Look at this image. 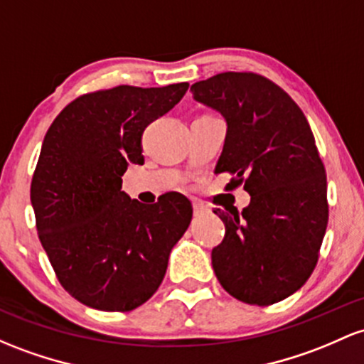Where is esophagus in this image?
<instances>
[{
    "instance_id": "34e87169",
    "label": "esophagus",
    "mask_w": 364,
    "mask_h": 364,
    "mask_svg": "<svg viewBox=\"0 0 364 364\" xmlns=\"http://www.w3.org/2000/svg\"><path fill=\"white\" fill-rule=\"evenodd\" d=\"M207 213H210L209 207L203 205V203H200V202H193V214L195 215H203Z\"/></svg>"
}]
</instances>
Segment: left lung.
Here are the masks:
<instances>
[{
	"mask_svg": "<svg viewBox=\"0 0 364 364\" xmlns=\"http://www.w3.org/2000/svg\"><path fill=\"white\" fill-rule=\"evenodd\" d=\"M226 119L215 173H230L250 203L214 210L225 238L213 267L228 294L269 306L297 292L316 267L328 225L326 174L306 115L285 91L254 72H223L190 87Z\"/></svg>",
	"mask_w": 364,
	"mask_h": 364,
	"instance_id": "1",
	"label": "left lung"
}]
</instances>
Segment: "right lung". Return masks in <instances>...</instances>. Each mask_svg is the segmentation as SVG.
<instances>
[{
    "mask_svg": "<svg viewBox=\"0 0 364 364\" xmlns=\"http://www.w3.org/2000/svg\"><path fill=\"white\" fill-rule=\"evenodd\" d=\"M188 82L117 86L70 102L48 129L31 183L36 228L58 282L100 311L136 309L157 292L191 203L166 193L154 205L122 188L145 162L141 134L185 97Z\"/></svg>",
    "mask_w": 364,
    "mask_h": 364,
    "instance_id": "add662e5",
    "label": "right lung"
}]
</instances>
